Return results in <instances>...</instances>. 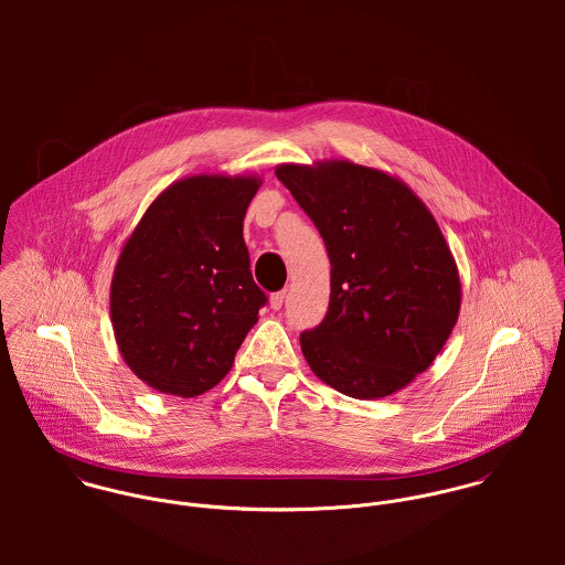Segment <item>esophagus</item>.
Returning a JSON list of instances; mask_svg holds the SVG:
<instances>
[{
    "label": "esophagus",
    "mask_w": 565,
    "mask_h": 565,
    "mask_svg": "<svg viewBox=\"0 0 565 565\" xmlns=\"http://www.w3.org/2000/svg\"><path fill=\"white\" fill-rule=\"evenodd\" d=\"M285 298H287V291H278V294H271L269 298V305L274 311H278L282 305H285Z\"/></svg>",
    "instance_id": "obj_1"
}]
</instances>
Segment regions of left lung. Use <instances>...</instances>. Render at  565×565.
I'll return each instance as SVG.
<instances>
[{
    "instance_id": "obj_1",
    "label": "left lung",
    "mask_w": 565,
    "mask_h": 565,
    "mask_svg": "<svg viewBox=\"0 0 565 565\" xmlns=\"http://www.w3.org/2000/svg\"><path fill=\"white\" fill-rule=\"evenodd\" d=\"M276 175L316 222L330 258L328 313L300 334L309 367L350 398L401 392L459 320L461 278L437 220L406 182L376 167L282 162Z\"/></svg>"
}]
</instances>
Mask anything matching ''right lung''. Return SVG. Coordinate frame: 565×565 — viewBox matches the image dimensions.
Listing matches in <instances>:
<instances>
[{"instance_id":"obj_1","label":"right lung","mask_w":565,"mask_h":565,"mask_svg":"<svg viewBox=\"0 0 565 565\" xmlns=\"http://www.w3.org/2000/svg\"><path fill=\"white\" fill-rule=\"evenodd\" d=\"M263 180L195 173L171 182L124 243L110 322L126 365L148 387L193 398L215 387L258 322L243 217Z\"/></svg>"}]
</instances>
